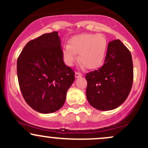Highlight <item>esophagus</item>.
Wrapping results in <instances>:
<instances>
[{
  "instance_id": "esophagus-1",
  "label": "esophagus",
  "mask_w": 148,
  "mask_h": 148,
  "mask_svg": "<svg viewBox=\"0 0 148 148\" xmlns=\"http://www.w3.org/2000/svg\"><path fill=\"white\" fill-rule=\"evenodd\" d=\"M82 76H83V74H82V73L79 72V71H77V72L75 73V77H76V78L81 77H82Z\"/></svg>"
}]
</instances>
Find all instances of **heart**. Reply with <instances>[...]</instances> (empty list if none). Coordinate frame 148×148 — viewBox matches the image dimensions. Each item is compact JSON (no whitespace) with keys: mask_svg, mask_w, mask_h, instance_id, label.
<instances>
[{"mask_svg":"<svg viewBox=\"0 0 148 148\" xmlns=\"http://www.w3.org/2000/svg\"><path fill=\"white\" fill-rule=\"evenodd\" d=\"M68 43L69 45H65L62 49L63 59L66 65L74 64L77 53H79V62L88 69H96L103 64L108 46L103 35L81 34L71 37Z\"/></svg>","mask_w":148,"mask_h":148,"instance_id":"obj_1","label":"heart"}]
</instances>
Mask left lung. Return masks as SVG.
I'll return each instance as SVG.
<instances>
[{"mask_svg":"<svg viewBox=\"0 0 148 148\" xmlns=\"http://www.w3.org/2000/svg\"><path fill=\"white\" fill-rule=\"evenodd\" d=\"M86 97L99 110L120 106L129 96L134 81L131 52L119 39L110 42L103 65L87 73Z\"/></svg>","mask_w":148,"mask_h":148,"instance_id":"1","label":"left lung"}]
</instances>
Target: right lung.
<instances>
[{
  "mask_svg": "<svg viewBox=\"0 0 148 148\" xmlns=\"http://www.w3.org/2000/svg\"><path fill=\"white\" fill-rule=\"evenodd\" d=\"M60 42L58 32L44 34L28 42L17 58L22 96L38 112L53 113L60 109L75 79L74 70L63 60Z\"/></svg>",
  "mask_w": 148,
  "mask_h": 148,
  "instance_id": "1",
  "label": "right lung"
}]
</instances>
